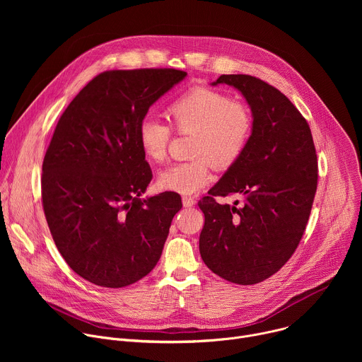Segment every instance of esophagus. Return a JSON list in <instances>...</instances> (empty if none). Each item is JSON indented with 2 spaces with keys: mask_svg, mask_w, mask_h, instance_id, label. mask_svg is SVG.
I'll list each match as a JSON object with an SVG mask.
<instances>
[{
  "mask_svg": "<svg viewBox=\"0 0 362 362\" xmlns=\"http://www.w3.org/2000/svg\"><path fill=\"white\" fill-rule=\"evenodd\" d=\"M182 203H183L185 208H192V206H194L196 200L193 197H190V196H183L182 197Z\"/></svg>",
  "mask_w": 362,
  "mask_h": 362,
  "instance_id": "esophagus-1",
  "label": "esophagus"
}]
</instances>
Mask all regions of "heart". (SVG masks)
I'll return each mask as SVG.
<instances>
[{"label":"heart","mask_w":362,"mask_h":362,"mask_svg":"<svg viewBox=\"0 0 362 362\" xmlns=\"http://www.w3.org/2000/svg\"><path fill=\"white\" fill-rule=\"evenodd\" d=\"M168 116L179 133H193L194 159L176 163L159 173L163 190L180 194L197 193L212 179V162L232 166L245 151L252 134V115L242 103L206 87H197L175 100ZM170 127L158 119L144 117L137 129V141L144 156L160 163L168 154Z\"/></svg>","instance_id":"obj_1"}]
</instances>
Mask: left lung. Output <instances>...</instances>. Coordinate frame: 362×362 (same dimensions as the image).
Masks as SVG:
<instances>
[{
    "label": "left lung",
    "mask_w": 362,
    "mask_h": 362,
    "mask_svg": "<svg viewBox=\"0 0 362 362\" xmlns=\"http://www.w3.org/2000/svg\"><path fill=\"white\" fill-rule=\"evenodd\" d=\"M218 84L243 95L253 126L242 156L199 202V250L214 274L253 285L276 274L303 235L317 192V153L306 120L278 88L246 74H223ZM228 194L243 196L240 209L213 199Z\"/></svg>",
    "instance_id": "left-lung-1"
}]
</instances>
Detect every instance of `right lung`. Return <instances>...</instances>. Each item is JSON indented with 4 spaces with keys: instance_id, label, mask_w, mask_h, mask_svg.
<instances>
[{
    "instance_id": "obj_1",
    "label": "right lung",
    "mask_w": 362,
    "mask_h": 362,
    "mask_svg": "<svg viewBox=\"0 0 362 362\" xmlns=\"http://www.w3.org/2000/svg\"><path fill=\"white\" fill-rule=\"evenodd\" d=\"M186 76L175 69L105 71L57 123L42 162V208L64 261L94 285H132L160 259L182 199L175 192L140 199L153 175L137 129Z\"/></svg>"
}]
</instances>
